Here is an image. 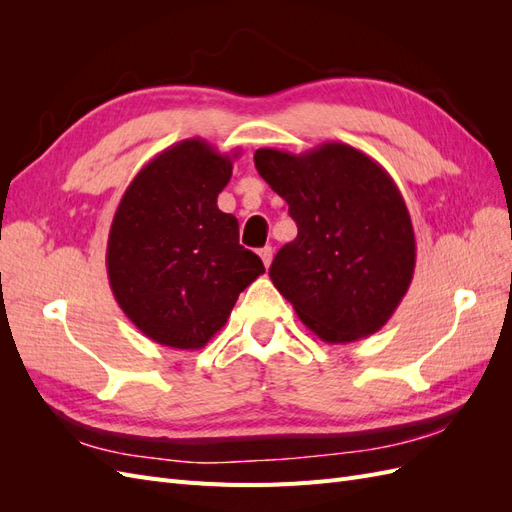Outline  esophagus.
<instances>
[{"instance_id":"34e87169","label":"esophagus","mask_w":512,"mask_h":512,"mask_svg":"<svg viewBox=\"0 0 512 512\" xmlns=\"http://www.w3.org/2000/svg\"><path fill=\"white\" fill-rule=\"evenodd\" d=\"M258 254H260L262 262H265V267H269V265H271V260H273V250H271V245H265V247H262V250H260Z\"/></svg>"}]
</instances>
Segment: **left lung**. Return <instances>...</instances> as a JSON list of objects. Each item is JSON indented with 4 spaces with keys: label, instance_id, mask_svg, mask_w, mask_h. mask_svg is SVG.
Here are the masks:
<instances>
[{
    "label": "left lung",
    "instance_id": "obj_1",
    "mask_svg": "<svg viewBox=\"0 0 512 512\" xmlns=\"http://www.w3.org/2000/svg\"><path fill=\"white\" fill-rule=\"evenodd\" d=\"M254 164L299 228L269 269L275 288L322 342L348 344L380 331L416 265L412 220L391 175L344 143L299 156L258 149Z\"/></svg>",
    "mask_w": 512,
    "mask_h": 512
}]
</instances>
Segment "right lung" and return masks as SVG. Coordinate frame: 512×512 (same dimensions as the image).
Instances as JSON below:
<instances>
[{
    "mask_svg": "<svg viewBox=\"0 0 512 512\" xmlns=\"http://www.w3.org/2000/svg\"><path fill=\"white\" fill-rule=\"evenodd\" d=\"M237 156L188 138L138 170L119 200L106 245L108 282L123 314L156 344L203 348L265 273L239 245L235 215L218 209Z\"/></svg>",
    "mask_w": 512,
    "mask_h": 512,
    "instance_id": "right-lung-1",
    "label": "right lung"
}]
</instances>
